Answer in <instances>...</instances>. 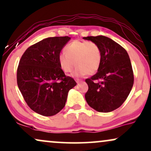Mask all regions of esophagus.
I'll use <instances>...</instances> for the list:
<instances>
[{"label":"esophagus","mask_w":151,"mask_h":151,"mask_svg":"<svg viewBox=\"0 0 151 151\" xmlns=\"http://www.w3.org/2000/svg\"><path fill=\"white\" fill-rule=\"evenodd\" d=\"M81 80H76V83H81Z\"/></svg>","instance_id":"34e87169"}]
</instances>
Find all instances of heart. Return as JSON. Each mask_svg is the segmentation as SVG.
Returning <instances> with one entry per match:
<instances>
[{
  "label": "heart",
  "mask_w": 151,
  "mask_h": 151,
  "mask_svg": "<svg viewBox=\"0 0 151 151\" xmlns=\"http://www.w3.org/2000/svg\"><path fill=\"white\" fill-rule=\"evenodd\" d=\"M58 62L62 70L70 73L77 66L73 76L93 74L98 71L101 63V50L96 43L75 40L66 45L64 52L58 56Z\"/></svg>",
  "instance_id": "b5f03b06"
}]
</instances>
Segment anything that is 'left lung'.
<instances>
[{"label":"left lung","instance_id":"1","mask_svg":"<svg viewBox=\"0 0 151 151\" xmlns=\"http://www.w3.org/2000/svg\"><path fill=\"white\" fill-rule=\"evenodd\" d=\"M96 43L101 50L98 72L85 80L88 105L99 112H109L124 103L134 83V75L128 52L121 45L105 36L83 37Z\"/></svg>","mask_w":151,"mask_h":151}]
</instances>
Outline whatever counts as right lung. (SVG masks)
Returning <instances> with one entry per match:
<instances>
[{"instance_id":"add662e5","label":"right lung","mask_w":151,"mask_h":151,"mask_svg":"<svg viewBox=\"0 0 151 151\" xmlns=\"http://www.w3.org/2000/svg\"><path fill=\"white\" fill-rule=\"evenodd\" d=\"M71 37L44 39L25 50L17 68V85L25 101L37 114L50 116L65 106L69 90L77 85L66 76L58 56Z\"/></svg>"}]
</instances>
